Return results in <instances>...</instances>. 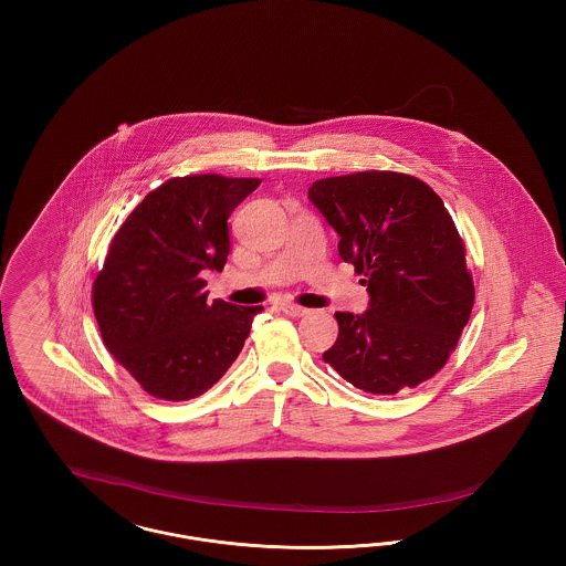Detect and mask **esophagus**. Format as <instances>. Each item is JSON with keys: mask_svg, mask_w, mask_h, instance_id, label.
Instances as JSON below:
<instances>
[{"mask_svg": "<svg viewBox=\"0 0 566 566\" xmlns=\"http://www.w3.org/2000/svg\"><path fill=\"white\" fill-rule=\"evenodd\" d=\"M280 310H282L284 314L293 316V318H301V316H305V314H307V310H305V307L295 305V303H280Z\"/></svg>", "mask_w": 566, "mask_h": 566, "instance_id": "1", "label": "esophagus"}]
</instances>
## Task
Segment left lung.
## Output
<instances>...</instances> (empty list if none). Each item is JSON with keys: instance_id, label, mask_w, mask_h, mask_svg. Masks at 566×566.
I'll return each mask as SVG.
<instances>
[{"instance_id": "left-lung-1", "label": "left lung", "mask_w": 566, "mask_h": 566, "mask_svg": "<svg viewBox=\"0 0 566 566\" xmlns=\"http://www.w3.org/2000/svg\"><path fill=\"white\" fill-rule=\"evenodd\" d=\"M307 197L369 293L367 312L335 314L339 335L324 363L371 395L434 376L475 301L464 245L439 195L413 176L358 171L316 180Z\"/></svg>"}]
</instances>
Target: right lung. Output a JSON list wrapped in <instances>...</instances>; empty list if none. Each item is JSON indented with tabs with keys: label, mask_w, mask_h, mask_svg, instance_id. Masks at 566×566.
<instances>
[{
	"label": "right lung",
	"mask_w": 566,
	"mask_h": 566,
	"mask_svg": "<svg viewBox=\"0 0 566 566\" xmlns=\"http://www.w3.org/2000/svg\"><path fill=\"white\" fill-rule=\"evenodd\" d=\"M261 185L216 174L167 180L148 192L109 243L93 310L109 354L153 397L189 401L242 352L263 305L208 303L201 271H222L229 216Z\"/></svg>",
	"instance_id": "right-lung-1"
}]
</instances>
